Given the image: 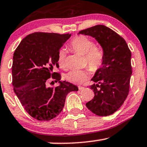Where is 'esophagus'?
Listing matches in <instances>:
<instances>
[{"label":"esophagus","instance_id":"34e87169","mask_svg":"<svg viewBox=\"0 0 147 147\" xmlns=\"http://www.w3.org/2000/svg\"><path fill=\"white\" fill-rule=\"evenodd\" d=\"M84 88H85L84 87L79 86V90H84Z\"/></svg>","mask_w":147,"mask_h":147}]
</instances>
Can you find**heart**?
Segmentation results:
<instances>
[{"instance_id": "b5f03b06", "label": "heart", "mask_w": 147, "mask_h": 147, "mask_svg": "<svg viewBox=\"0 0 147 147\" xmlns=\"http://www.w3.org/2000/svg\"><path fill=\"white\" fill-rule=\"evenodd\" d=\"M70 45L77 53L85 55V60L92 71L97 72L102 66L105 60L104 52L100 47L94 46V42L90 38L84 35H78L70 40ZM57 63L60 68H66V53L64 50L59 51ZM88 77L89 73L86 70H72L66 75V79L73 83L84 82Z\"/></svg>"}]
</instances>
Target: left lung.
Instances as JSON below:
<instances>
[{"label": "left lung", "mask_w": 147, "mask_h": 147, "mask_svg": "<svg viewBox=\"0 0 147 147\" xmlns=\"http://www.w3.org/2000/svg\"><path fill=\"white\" fill-rule=\"evenodd\" d=\"M79 34L95 38L105 55L102 66L92 79L95 82L90 86L94 98L86 107L98 116H109L121 107L129 93L131 51L120 35L104 25L83 30Z\"/></svg>", "instance_id": "1"}]
</instances>
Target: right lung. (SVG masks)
Segmentation results:
<instances>
[{
	"mask_svg": "<svg viewBox=\"0 0 147 147\" xmlns=\"http://www.w3.org/2000/svg\"><path fill=\"white\" fill-rule=\"evenodd\" d=\"M70 36L71 34L34 32L26 36L14 52V92L26 111L37 120L49 121L57 117L64 107L68 93L79 90L72 83L61 81L60 73L53 72L54 66L59 68L58 52ZM51 77L60 83L58 86H47Z\"/></svg>",
	"mask_w": 147,
	"mask_h": 147,
	"instance_id": "add662e5",
	"label": "right lung"
}]
</instances>
